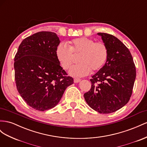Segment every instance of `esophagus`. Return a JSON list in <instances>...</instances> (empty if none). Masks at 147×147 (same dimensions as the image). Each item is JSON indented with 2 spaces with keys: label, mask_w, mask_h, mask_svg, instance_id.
I'll use <instances>...</instances> for the list:
<instances>
[{
  "label": "esophagus",
  "mask_w": 147,
  "mask_h": 147,
  "mask_svg": "<svg viewBox=\"0 0 147 147\" xmlns=\"http://www.w3.org/2000/svg\"><path fill=\"white\" fill-rule=\"evenodd\" d=\"M81 81V80L80 78H74V83H78V82H80Z\"/></svg>",
  "instance_id": "esophagus-1"
}]
</instances>
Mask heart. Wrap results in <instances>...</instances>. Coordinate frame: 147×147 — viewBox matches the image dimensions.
Listing matches in <instances>:
<instances>
[{"instance_id":"1","label":"heart","mask_w":147,"mask_h":147,"mask_svg":"<svg viewBox=\"0 0 147 147\" xmlns=\"http://www.w3.org/2000/svg\"><path fill=\"white\" fill-rule=\"evenodd\" d=\"M69 45V47L64 43L59 45L56 57L63 69L68 70L75 61V55H80V64L70 70V74L73 76L83 77L91 70L93 72L100 70L108 58V47L103 42H95L93 39L82 37L72 39Z\"/></svg>"}]
</instances>
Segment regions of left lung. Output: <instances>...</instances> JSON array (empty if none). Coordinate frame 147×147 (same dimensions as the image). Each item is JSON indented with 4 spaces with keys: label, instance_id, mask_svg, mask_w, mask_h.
I'll use <instances>...</instances> for the list:
<instances>
[{
    "label": "left lung",
    "instance_id": "8db88e82",
    "mask_svg": "<svg viewBox=\"0 0 147 147\" xmlns=\"http://www.w3.org/2000/svg\"><path fill=\"white\" fill-rule=\"evenodd\" d=\"M108 47L105 65L90 79L92 87L84 94L90 107L102 114L116 111L130 100L136 77V69L130 51L112 34L98 33Z\"/></svg>",
    "mask_w": 147,
    "mask_h": 147
}]
</instances>
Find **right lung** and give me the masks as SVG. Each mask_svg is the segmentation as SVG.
<instances>
[{"label":"right lung","instance_id":"obj_1","mask_svg":"<svg viewBox=\"0 0 147 147\" xmlns=\"http://www.w3.org/2000/svg\"><path fill=\"white\" fill-rule=\"evenodd\" d=\"M59 43L55 33L40 31L23 39L15 54L17 90L26 104L38 111L54 108L74 83L57 59Z\"/></svg>","mask_w":147,"mask_h":147}]
</instances>
